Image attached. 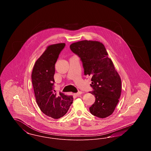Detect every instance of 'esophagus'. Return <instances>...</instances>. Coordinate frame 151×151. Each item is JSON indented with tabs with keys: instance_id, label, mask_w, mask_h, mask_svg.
I'll return each instance as SVG.
<instances>
[{
	"instance_id": "34e87169",
	"label": "esophagus",
	"mask_w": 151,
	"mask_h": 151,
	"mask_svg": "<svg viewBox=\"0 0 151 151\" xmlns=\"http://www.w3.org/2000/svg\"><path fill=\"white\" fill-rule=\"evenodd\" d=\"M82 93H83V92H78V93H76V96H80L81 94H82Z\"/></svg>"
}]
</instances>
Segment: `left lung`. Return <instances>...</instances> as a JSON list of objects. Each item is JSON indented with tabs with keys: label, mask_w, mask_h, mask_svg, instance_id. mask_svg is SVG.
Returning a JSON list of instances; mask_svg holds the SVG:
<instances>
[{
	"label": "left lung",
	"mask_w": 151,
	"mask_h": 151,
	"mask_svg": "<svg viewBox=\"0 0 151 151\" xmlns=\"http://www.w3.org/2000/svg\"><path fill=\"white\" fill-rule=\"evenodd\" d=\"M70 49L80 58L84 74L91 78L94 91L89 93L96 100L89 108L91 113L100 118L111 115L119 102L122 83L105 46L99 41L83 40L72 43Z\"/></svg>",
	"instance_id": "1"
}]
</instances>
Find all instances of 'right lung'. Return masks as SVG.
<instances>
[{
    "label": "right lung",
    "instance_id": "add662e5",
    "mask_svg": "<svg viewBox=\"0 0 151 151\" xmlns=\"http://www.w3.org/2000/svg\"><path fill=\"white\" fill-rule=\"evenodd\" d=\"M65 43L51 45L34 65L32 80L36 102L45 115L58 119L67 113L73 102V96L54 90L55 64Z\"/></svg>",
    "mask_w": 151,
    "mask_h": 151
}]
</instances>
